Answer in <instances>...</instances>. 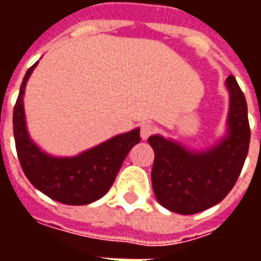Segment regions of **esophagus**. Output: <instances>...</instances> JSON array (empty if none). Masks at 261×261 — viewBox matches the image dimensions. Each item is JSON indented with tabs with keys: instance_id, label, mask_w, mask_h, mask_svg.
<instances>
[{
	"instance_id": "34e87169",
	"label": "esophagus",
	"mask_w": 261,
	"mask_h": 261,
	"mask_svg": "<svg viewBox=\"0 0 261 261\" xmlns=\"http://www.w3.org/2000/svg\"><path fill=\"white\" fill-rule=\"evenodd\" d=\"M153 133H155V127L151 124H148V123H144L141 125V130H140V136H141L142 140H147L148 137L152 136Z\"/></svg>"
}]
</instances>
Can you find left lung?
<instances>
[{"instance_id":"left-lung-1","label":"left lung","mask_w":261,"mask_h":261,"mask_svg":"<svg viewBox=\"0 0 261 261\" xmlns=\"http://www.w3.org/2000/svg\"><path fill=\"white\" fill-rule=\"evenodd\" d=\"M226 133L215 145L196 151L172 138L155 134L148 138L153 148L152 189L162 207L190 215L222 201L235 186L249 151L250 128L243 92L229 75Z\"/></svg>"}]
</instances>
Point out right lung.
I'll use <instances>...</instances> for the list:
<instances>
[{
    "mask_svg": "<svg viewBox=\"0 0 261 261\" xmlns=\"http://www.w3.org/2000/svg\"><path fill=\"white\" fill-rule=\"evenodd\" d=\"M37 63L26 71L14 109V137L20 166L32 185L56 201L91 204L112 187L125 156L141 140L140 128L112 137L75 156H54L43 151L29 136L23 108L26 84Z\"/></svg>",
    "mask_w": 261,
    "mask_h": 261,
    "instance_id": "obj_1",
    "label": "right lung"
}]
</instances>
